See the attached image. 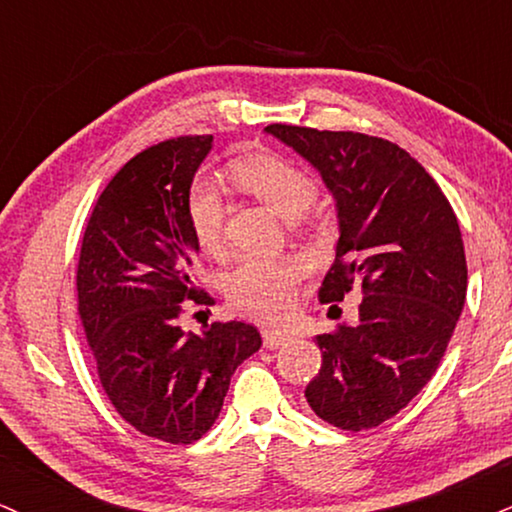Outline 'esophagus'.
I'll return each mask as SVG.
<instances>
[{"label":"esophagus","instance_id":"esophagus-1","mask_svg":"<svg viewBox=\"0 0 512 512\" xmlns=\"http://www.w3.org/2000/svg\"><path fill=\"white\" fill-rule=\"evenodd\" d=\"M285 340V333H278V330H263V345H266L268 350H278L280 345H285Z\"/></svg>","mask_w":512,"mask_h":512}]
</instances>
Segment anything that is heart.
<instances>
[{"label":"heart","instance_id":"obj_1","mask_svg":"<svg viewBox=\"0 0 512 512\" xmlns=\"http://www.w3.org/2000/svg\"><path fill=\"white\" fill-rule=\"evenodd\" d=\"M232 179L287 220L306 213L318 189L316 179L304 167L273 153L237 160L232 165ZM186 218L196 244L206 254H218L225 230V198L218 186L206 179H196L186 198ZM304 270V261L297 256L246 258L227 273L225 294L242 314L278 323L292 311Z\"/></svg>","mask_w":512,"mask_h":512}]
</instances>
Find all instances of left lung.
<instances>
[{
    "mask_svg": "<svg viewBox=\"0 0 512 512\" xmlns=\"http://www.w3.org/2000/svg\"><path fill=\"white\" fill-rule=\"evenodd\" d=\"M268 134L321 172L335 196L340 239L318 299L362 292L354 323L316 335L321 369L304 395L323 422L374 429L410 405L436 374L467 294L458 218L429 172L398 143L311 126L270 124Z\"/></svg>",
    "mask_w": 512,
    "mask_h": 512,
    "instance_id": "left-lung-1",
    "label": "left lung"
}]
</instances>
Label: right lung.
<instances>
[{
    "label": "right lung",
    "instance_id": "add662e5",
    "mask_svg": "<svg viewBox=\"0 0 512 512\" xmlns=\"http://www.w3.org/2000/svg\"><path fill=\"white\" fill-rule=\"evenodd\" d=\"M213 136H177L134 155L95 201L76 268L78 318L100 386L126 424L165 443H194L215 424L230 378L258 352L244 321L184 333L198 290V244L186 218L191 182Z\"/></svg>",
    "mask_w": 512,
    "mask_h": 512
}]
</instances>
